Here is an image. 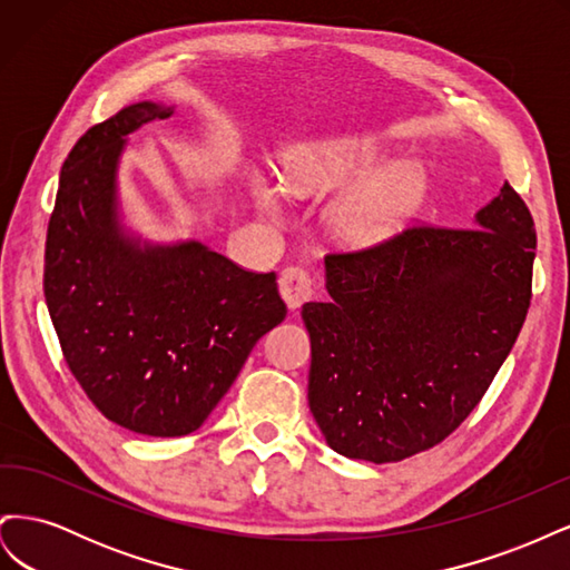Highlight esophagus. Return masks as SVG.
I'll list each match as a JSON object with an SVG mask.
<instances>
[{
    "label": "esophagus",
    "mask_w": 570,
    "mask_h": 570,
    "mask_svg": "<svg viewBox=\"0 0 570 570\" xmlns=\"http://www.w3.org/2000/svg\"><path fill=\"white\" fill-rule=\"evenodd\" d=\"M278 287H281V297L285 299V304L289 308H299L308 297H312V278L304 268H285L278 278Z\"/></svg>",
    "instance_id": "34e87169"
}]
</instances>
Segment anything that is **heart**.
<instances>
[{
    "label": "heart",
    "mask_w": 570,
    "mask_h": 570,
    "mask_svg": "<svg viewBox=\"0 0 570 570\" xmlns=\"http://www.w3.org/2000/svg\"><path fill=\"white\" fill-rule=\"evenodd\" d=\"M281 185L287 195L340 197L327 214V230L352 249L381 247L421 212L428 178L419 166H396L373 140L364 137H318L287 147ZM247 189L258 212L268 218L285 216L281 189L264 174H252Z\"/></svg>",
    "instance_id": "b5f03b06"
}]
</instances>
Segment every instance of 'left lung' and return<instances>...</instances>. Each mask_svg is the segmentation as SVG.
<instances>
[{"label": "left lung", "instance_id": "left-lung-1", "mask_svg": "<svg viewBox=\"0 0 570 570\" xmlns=\"http://www.w3.org/2000/svg\"><path fill=\"white\" fill-rule=\"evenodd\" d=\"M538 235L504 183L473 228H409L325 256L327 302H306L308 409L333 452L402 461L442 442L519 337Z\"/></svg>", "mask_w": 570, "mask_h": 570}]
</instances>
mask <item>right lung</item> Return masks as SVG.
I'll return each instance as SVG.
<instances>
[{
  "label": "right lung",
  "instance_id": "1",
  "mask_svg": "<svg viewBox=\"0 0 570 570\" xmlns=\"http://www.w3.org/2000/svg\"><path fill=\"white\" fill-rule=\"evenodd\" d=\"M176 107L137 101L85 132L63 161L45 247V299L66 364L105 416L180 438L230 390L287 308L275 273H252L199 239L157 243L120 204L128 137Z\"/></svg>",
  "mask_w": 570,
  "mask_h": 570
}]
</instances>
